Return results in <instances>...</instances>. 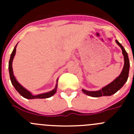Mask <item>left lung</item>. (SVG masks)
Returning <instances> with one entry per match:
<instances>
[{
  "label": "left lung",
  "instance_id": "left-lung-1",
  "mask_svg": "<svg viewBox=\"0 0 134 134\" xmlns=\"http://www.w3.org/2000/svg\"><path fill=\"white\" fill-rule=\"evenodd\" d=\"M116 43L120 46V47L122 49V54L124 56L125 59V65H124L123 69L121 72V75L119 76L115 80H113L111 83L106 86V87H103L102 90L99 91H89L86 90H82L83 93L86 94L87 95L90 96L92 97H100L102 96H111L112 94L117 93L126 83L128 78V74H129V69H130V62L129 58L127 52H126L125 49L122 47V44L119 43L117 40H115Z\"/></svg>",
  "mask_w": 134,
  "mask_h": 134
}]
</instances>
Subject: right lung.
I'll return each mask as SVG.
<instances>
[{
    "label": "right lung",
    "instance_id": "add662e5",
    "mask_svg": "<svg viewBox=\"0 0 134 134\" xmlns=\"http://www.w3.org/2000/svg\"><path fill=\"white\" fill-rule=\"evenodd\" d=\"M17 44H16L15 47L14 49H13V52H12V54H11L10 59L9 61V77H10L11 82H12V85L14 86V87L15 88V90L18 91V93L21 94L22 97H25V98H27V99H33V98H49V97H52L54 94H55L56 92V88H57V85L56 86V88L54 90H53L52 91H50V92L43 93V94H37V95H33V94H31L30 92H29L28 91H27L26 89L24 88L21 85H20V83H19V82L16 80L15 78L13 76V69H12V62H13V59L14 58L15 54L16 52V47H17Z\"/></svg>",
    "mask_w": 134,
    "mask_h": 134
}]
</instances>
